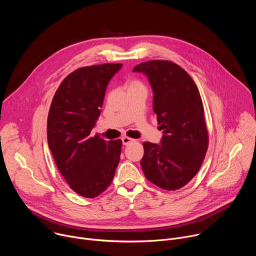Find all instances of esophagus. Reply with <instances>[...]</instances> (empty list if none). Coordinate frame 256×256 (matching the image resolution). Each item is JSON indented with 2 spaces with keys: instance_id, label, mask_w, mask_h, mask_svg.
Segmentation results:
<instances>
[{
  "instance_id": "1",
  "label": "esophagus",
  "mask_w": 256,
  "mask_h": 256,
  "mask_svg": "<svg viewBox=\"0 0 256 256\" xmlns=\"http://www.w3.org/2000/svg\"><path fill=\"white\" fill-rule=\"evenodd\" d=\"M122 144H124V146H128V144H130V142H134V138H128V136H122Z\"/></svg>"
}]
</instances>
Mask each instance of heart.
<instances>
[{"label":"heart","instance_id":"heart-1","mask_svg":"<svg viewBox=\"0 0 256 256\" xmlns=\"http://www.w3.org/2000/svg\"><path fill=\"white\" fill-rule=\"evenodd\" d=\"M138 86H142V82H140L138 80H132L128 82V88L130 87H138Z\"/></svg>","mask_w":256,"mask_h":256}]
</instances>
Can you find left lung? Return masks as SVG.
Wrapping results in <instances>:
<instances>
[{"label": "left lung", "mask_w": 256, "mask_h": 256, "mask_svg": "<svg viewBox=\"0 0 256 256\" xmlns=\"http://www.w3.org/2000/svg\"><path fill=\"white\" fill-rule=\"evenodd\" d=\"M132 70L147 75L154 92V112L164 134L160 144L142 142V169L160 188L179 190L196 175L208 147L200 91L188 72L170 60H148Z\"/></svg>", "instance_id": "8db88e82"}]
</instances>
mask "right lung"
Segmentation results:
<instances>
[{
	"mask_svg": "<svg viewBox=\"0 0 256 256\" xmlns=\"http://www.w3.org/2000/svg\"><path fill=\"white\" fill-rule=\"evenodd\" d=\"M122 66L103 64L72 72L58 86L48 112V142L56 167L68 186L87 198L110 186L120 163L122 140H105L90 132L108 82Z\"/></svg>",
	"mask_w": 256,
	"mask_h": 256,
	"instance_id": "add662e5",
	"label": "right lung"
}]
</instances>
